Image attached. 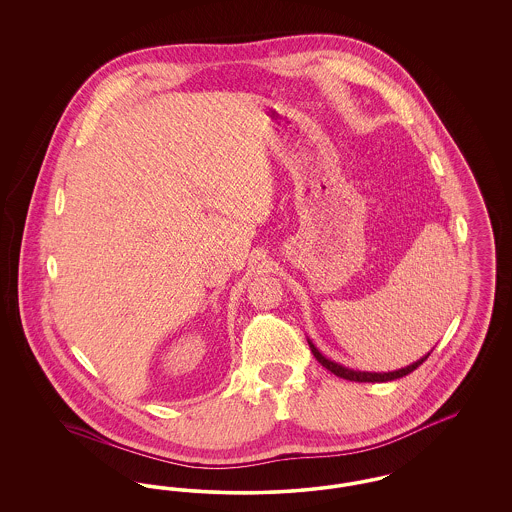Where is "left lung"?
I'll list each match as a JSON object with an SVG mask.
<instances>
[{"mask_svg": "<svg viewBox=\"0 0 512 512\" xmlns=\"http://www.w3.org/2000/svg\"><path fill=\"white\" fill-rule=\"evenodd\" d=\"M309 347H311V351H313V355L317 357L318 363L324 366V368H328L330 372H334L336 376H340L343 380H351V382H390V380H395V378H403V376H407V374H411L413 370H416L418 366L422 365L426 359H428V355L426 357H422L420 361H416L411 366H405V368H401V370H393V372H384V374H380V372H359V370H351V368H345V366L336 365L334 361H328L326 357H322L320 353H318L317 347L309 341Z\"/></svg>", "mask_w": 512, "mask_h": 512, "instance_id": "left-lung-1", "label": "left lung"}]
</instances>
